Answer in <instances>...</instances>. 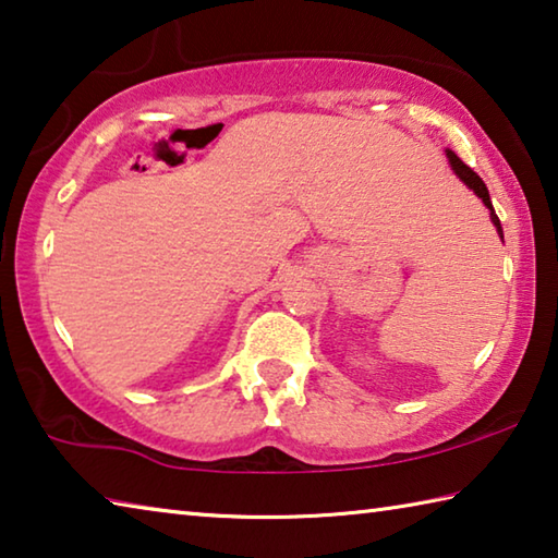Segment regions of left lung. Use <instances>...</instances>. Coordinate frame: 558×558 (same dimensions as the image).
I'll return each mask as SVG.
<instances>
[{"label":"left lung","mask_w":558,"mask_h":558,"mask_svg":"<svg viewBox=\"0 0 558 558\" xmlns=\"http://www.w3.org/2000/svg\"><path fill=\"white\" fill-rule=\"evenodd\" d=\"M448 159H450V167L456 169V174L462 179V182H465V184L472 189V192H475V194L480 196V199H483V204L489 209V219H493L495 229H497V233H499V239L505 241L502 223H499L497 214H495V209H493V202H489V192H487V186H485L483 179H480L475 172H472V169H470L465 162H462V159H460L456 153H450V149H448Z\"/></svg>","instance_id":"obj_1"}]
</instances>
